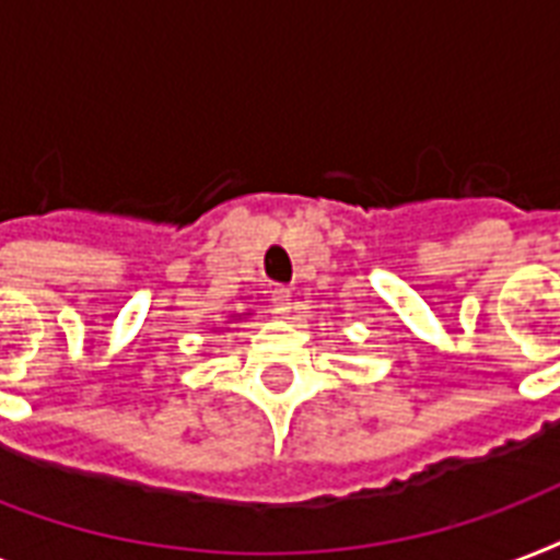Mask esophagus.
<instances>
[{"instance_id":"esophagus-1","label":"esophagus","mask_w":560,"mask_h":560,"mask_svg":"<svg viewBox=\"0 0 560 560\" xmlns=\"http://www.w3.org/2000/svg\"><path fill=\"white\" fill-rule=\"evenodd\" d=\"M272 307H276V314L288 316L293 311V293L290 288H276L272 290Z\"/></svg>"}]
</instances>
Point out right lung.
I'll list each match as a JSON object with an SVG mask.
<instances>
[{"mask_svg":"<svg viewBox=\"0 0 560 560\" xmlns=\"http://www.w3.org/2000/svg\"><path fill=\"white\" fill-rule=\"evenodd\" d=\"M241 316H246V314H235L232 319H229V323H235V319H241Z\"/></svg>","mask_w":560,"mask_h":560,"instance_id":"1","label":"right lung"}]
</instances>
